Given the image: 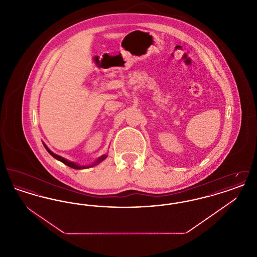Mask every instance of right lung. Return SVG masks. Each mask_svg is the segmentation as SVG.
<instances>
[{"label":"right lung","instance_id":"right-lung-1","mask_svg":"<svg viewBox=\"0 0 257 257\" xmlns=\"http://www.w3.org/2000/svg\"><path fill=\"white\" fill-rule=\"evenodd\" d=\"M42 144H43L44 147L46 148V150L49 152V154L51 156H53L55 159L61 161V163H63L64 165H66V166H68V167H70V168H72L74 170H84V169L92 168V167H94V166H97L98 164H100L102 161H104V160L106 159V158L108 157V155H107V154H104V155L100 156L98 159L95 160V162H93L92 164H90V165H86V166H81V165H78V164H77V163H75V162H71V161H69V160H66L65 158L61 157L60 155L55 154L54 152H52V151L50 150L48 147H47L44 143H42Z\"/></svg>","mask_w":257,"mask_h":257}]
</instances>
